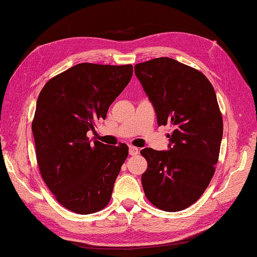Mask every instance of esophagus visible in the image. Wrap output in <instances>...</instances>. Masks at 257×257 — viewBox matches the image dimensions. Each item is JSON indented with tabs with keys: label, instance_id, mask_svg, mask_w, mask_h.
<instances>
[{
	"label": "esophagus",
	"instance_id": "obj_1",
	"mask_svg": "<svg viewBox=\"0 0 257 257\" xmlns=\"http://www.w3.org/2000/svg\"><path fill=\"white\" fill-rule=\"evenodd\" d=\"M139 154V149L135 148V146H130V155L135 156Z\"/></svg>",
	"mask_w": 257,
	"mask_h": 257
}]
</instances>
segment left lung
<instances>
[{
	"instance_id": "obj_1",
	"label": "left lung",
	"mask_w": 257,
	"mask_h": 257,
	"mask_svg": "<svg viewBox=\"0 0 257 257\" xmlns=\"http://www.w3.org/2000/svg\"><path fill=\"white\" fill-rule=\"evenodd\" d=\"M155 108L158 124H171L169 150L141 151L148 161L142 186L148 200L166 212L194 204L215 173L223 118L215 91L202 72L170 57L134 66Z\"/></svg>"
}]
</instances>
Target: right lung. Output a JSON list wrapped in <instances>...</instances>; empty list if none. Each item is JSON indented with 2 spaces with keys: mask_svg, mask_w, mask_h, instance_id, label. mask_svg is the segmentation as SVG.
Listing matches in <instances>:
<instances>
[{
  "mask_svg": "<svg viewBox=\"0 0 257 257\" xmlns=\"http://www.w3.org/2000/svg\"><path fill=\"white\" fill-rule=\"evenodd\" d=\"M133 74V66L81 63L52 77L36 102L32 122L42 179L56 201L77 214L101 211L128 155L126 144L91 143L88 131Z\"/></svg>",
  "mask_w": 257,
  "mask_h": 257,
  "instance_id": "1",
  "label": "right lung"
}]
</instances>
